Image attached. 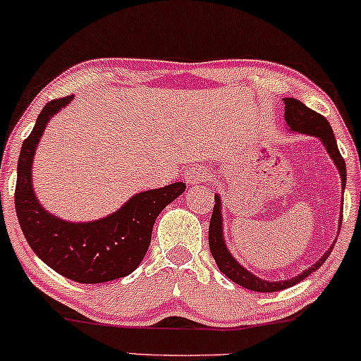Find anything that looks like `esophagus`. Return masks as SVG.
<instances>
[{"instance_id": "34e87169", "label": "esophagus", "mask_w": 361, "mask_h": 361, "mask_svg": "<svg viewBox=\"0 0 361 361\" xmlns=\"http://www.w3.org/2000/svg\"><path fill=\"white\" fill-rule=\"evenodd\" d=\"M184 179L189 185L202 184V182H206V179H208V172H206L204 167H201V165H191V167L184 172Z\"/></svg>"}]
</instances>
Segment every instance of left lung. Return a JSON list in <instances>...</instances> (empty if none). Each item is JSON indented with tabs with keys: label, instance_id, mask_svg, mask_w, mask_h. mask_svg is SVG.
Returning <instances> with one entry per match:
<instances>
[{
	"label": "left lung",
	"instance_id": "1",
	"mask_svg": "<svg viewBox=\"0 0 361 361\" xmlns=\"http://www.w3.org/2000/svg\"><path fill=\"white\" fill-rule=\"evenodd\" d=\"M285 100V121L286 126L290 131L293 133H302V135L315 136L321 140V143L326 147L327 153H329L331 160L334 161L336 169L339 170V176H341V189L344 191V185H346V164L338 149V143H336V137L333 133V128L329 126L327 119L321 114H317L315 111L307 107L305 104H302L297 99H283ZM214 208L212 214V221H209V250H212V256L216 261L218 269L225 274L226 278L232 279L237 285L244 286L247 290L259 291V293H271V291H279L290 288V286L297 285L302 279H305L309 274L317 271L324 264L327 257H329L331 247L324 256L319 259L315 264H312L309 269L302 271L298 276L283 279V281H266V279L256 276L250 271H247L240 262L232 256V252L228 250V247L225 244L224 237V216H221V200L220 194H214ZM343 209V204H341ZM343 214L339 216V226H341ZM336 242V240H334Z\"/></svg>",
	"mask_w": 361,
	"mask_h": 361
}]
</instances>
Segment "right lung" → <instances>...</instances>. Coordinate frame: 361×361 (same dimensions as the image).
<instances>
[{
  "instance_id": "add662e5",
  "label": "right lung",
  "mask_w": 361,
  "mask_h": 361,
  "mask_svg": "<svg viewBox=\"0 0 361 361\" xmlns=\"http://www.w3.org/2000/svg\"><path fill=\"white\" fill-rule=\"evenodd\" d=\"M73 95L44 105L18 157L15 208L28 245L61 276L87 285L128 276L143 261L157 216L185 191L184 182L137 192L117 212L93 221H66L44 209L32 184V164L44 129Z\"/></svg>"
}]
</instances>
